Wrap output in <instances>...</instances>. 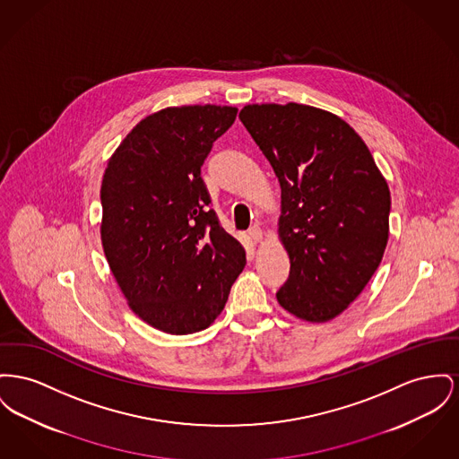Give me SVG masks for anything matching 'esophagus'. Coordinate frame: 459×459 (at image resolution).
Here are the masks:
<instances>
[{
	"instance_id": "obj_1",
	"label": "esophagus",
	"mask_w": 459,
	"mask_h": 459,
	"mask_svg": "<svg viewBox=\"0 0 459 459\" xmlns=\"http://www.w3.org/2000/svg\"><path fill=\"white\" fill-rule=\"evenodd\" d=\"M247 236H249V239L253 241V243H260L262 239H264V234H262V229L258 227V225H255V227H251L249 230H247Z\"/></svg>"
}]
</instances>
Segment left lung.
<instances>
[{"label": "left lung", "mask_w": 459, "mask_h": 459, "mask_svg": "<svg viewBox=\"0 0 459 459\" xmlns=\"http://www.w3.org/2000/svg\"><path fill=\"white\" fill-rule=\"evenodd\" d=\"M239 119L281 184L279 238L291 267L277 301L303 321H331L381 264L388 186L362 138L327 110L253 104Z\"/></svg>", "instance_id": "obj_1"}]
</instances>
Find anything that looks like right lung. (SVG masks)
Wrapping results in <instances>:
<instances>
[{
	"label": "right lung",
	"mask_w": 459,
	"mask_h": 459,
	"mask_svg": "<svg viewBox=\"0 0 459 459\" xmlns=\"http://www.w3.org/2000/svg\"><path fill=\"white\" fill-rule=\"evenodd\" d=\"M238 108L184 106L142 119L110 158L102 246L136 316L169 334L206 329L223 310L246 251L223 230L201 166Z\"/></svg>",
	"instance_id": "right-lung-1"
}]
</instances>
